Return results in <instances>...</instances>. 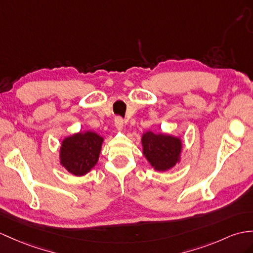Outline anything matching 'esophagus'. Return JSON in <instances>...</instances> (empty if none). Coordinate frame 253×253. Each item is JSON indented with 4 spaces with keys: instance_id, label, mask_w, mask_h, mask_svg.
I'll return each mask as SVG.
<instances>
[{
    "instance_id": "1",
    "label": "esophagus",
    "mask_w": 253,
    "mask_h": 253,
    "mask_svg": "<svg viewBox=\"0 0 253 253\" xmlns=\"http://www.w3.org/2000/svg\"><path fill=\"white\" fill-rule=\"evenodd\" d=\"M115 126L118 131H122L123 127H125V122H123V119L120 118V117H117L115 119Z\"/></svg>"
}]
</instances>
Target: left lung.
<instances>
[{
	"label": "left lung",
	"mask_w": 253,
	"mask_h": 253,
	"mask_svg": "<svg viewBox=\"0 0 253 253\" xmlns=\"http://www.w3.org/2000/svg\"><path fill=\"white\" fill-rule=\"evenodd\" d=\"M140 140L143 155L155 170L168 171L180 163L182 139L179 136L147 131Z\"/></svg>",
	"instance_id": "8db88e82"
}]
</instances>
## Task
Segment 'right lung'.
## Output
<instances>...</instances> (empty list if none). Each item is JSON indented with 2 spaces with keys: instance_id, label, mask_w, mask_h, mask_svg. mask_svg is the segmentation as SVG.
Instances as JSON below:
<instances>
[{
  "instance_id": "1",
  "label": "right lung",
  "mask_w": 253,
  "mask_h": 253,
  "mask_svg": "<svg viewBox=\"0 0 253 253\" xmlns=\"http://www.w3.org/2000/svg\"><path fill=\"white\" fill-rule=\"evenodd\" d=\"M103 143L104 137L92 131L64 137L59 151L61 166L74 176H84L96 165Z\"/></svg>"
}]
</instances>
